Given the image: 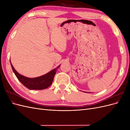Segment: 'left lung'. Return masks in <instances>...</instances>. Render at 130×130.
Masks as SVG:
<instances>
[{
	"mask_svg": "<svg viewBox=\"0 0 130 130\" xmlns=\"http://www.w3.org/2000/svg\"><path fill=\"white\" fill-rule=\"evenodd\" d=\"M89 93H90V92H89Z\"/></svg>",
	"mask_w": 130,
	"mask_h": 130,
	"instance_id": "1",
	"label": "left lung"
}]
</instances>
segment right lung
Masks as SVG:
<instances>
[{
    "mask_svg": "<svg viewBox=\"0 0 130 130\" xmlns=\"http://www.w3.org/2000/svg\"><path fill=\"white\" fill-rule=\"evenodd\" d=\"M11 65L13 72L19 81L26 88L29 89L34 90L44 89L49 87L52 84L55 75L57 72V69L60 66V65L58 66L57 68H55L52 71L49 72L45 75H43L42 76L34 78H29L19 74L14 68L11 63Z\"/></svg>",
    "mask_w": 130,
    "mask_h": 130,
    "instance_id": "add662e5",
    "label": "right lung"
}]
</instances>
